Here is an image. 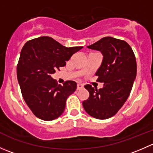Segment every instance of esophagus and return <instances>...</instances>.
<instances>
[{"instance_id":"obj_1","label":"esophagus","mask_w":153,"mask_h":153,"mask_svg":"<svg viewBox=\"0 0 153 153\" xmlns=\"http://www.w3.org/2000/svg\"><path fill=\"white\" fill-rule=\"evenodd\" d=\"M83 87H84V86H83L82 84H78V85H77V90H79V89H81Z\"/></svg>"}]
</instances>
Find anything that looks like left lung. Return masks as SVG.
<instances>
[{"instance_id": "obj_1", "label": "left lung", "mask_w": 153, "mask_h": 153, "mask_svg": "<svg viewBox=\"0 0 153 153\" xmlns=\"http://www.w3.org/2000/svg\"><path fill=\"white\" fill-rule=\"evenodd\" d=\"M87 47L102 53V63L95 75L104 86L97 89L89 84L84 86L89 97L83 101V106L93 118L107 119L118 112L130 94L137 73L135 57L126 41L112 37L101 38Z\"/></svg>"}]
</instances>
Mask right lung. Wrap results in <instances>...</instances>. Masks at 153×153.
<instances>
[{"label":"right lung","mask_w":153,"mask_h":153,"mask_svg":"<svg viewBox=\"0 0 153 153\" xmlns=\"http://www.w3.org/2000/svg\"><path fill=\"white\" fill-rule=\"evenodd\" d=\"M82 48L66 47L47 36L24 44L17 66V77L26 104L38 118L52 121L64 112L66 101L76 90L77 84L67 81L63 86L58 85L51 75Z\"/></svg>","instance_id":"1"}]
</instances>
